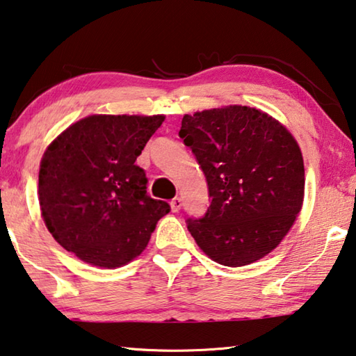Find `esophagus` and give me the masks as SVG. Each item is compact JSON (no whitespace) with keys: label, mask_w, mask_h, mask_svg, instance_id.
Listing matches in <instances>:
<instances>
[{"label":"esophagus","mask_w":356,"mask_h":356,"mask_svg":"<svg viewBox=\"0 0 356 356\" xmlns=\"http://www.w3.org/2000/svg\"><path fill=\"white\" fill-rule=\"evenodd\" d=\"M180 207H182V200H180V197H174L171 201V210L172 212H179Z\"/></svg>","instance_id":"esophagus-1"}]
</instances>
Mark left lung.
I'll use <instances>...</instances> for the list:
<instances>
[{"label":"left lung","mask_w":356,"mask_h":356,"mask_svg":"<svg viewBox=\"0 0 356 356\" xmlns=\"http://www.w3.org/2000/svg\"><path fill=\"white\" fill-rule=\"evenodd\" d=\"M179 136L206 176L212 200L186 227L206 254L226 267L275 250L303 204L305 166L289 130L256 108L231 105L185 114Z\"/></svg>","instance_id":"obj_1"}]
</instances>
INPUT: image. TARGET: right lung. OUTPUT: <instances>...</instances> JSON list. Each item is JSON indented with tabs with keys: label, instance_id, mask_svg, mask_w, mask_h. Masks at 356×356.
Here are the masks:
<instances>
[{
	"label": "right lung",
	"instance_id": "1",
	"mask_svg": "<svg viewBox=\"0 0 356 356\" xmlns=\"http://www.w3.org/2000/svg\"><path fill=\"white\" fill-rule=\"evenodd\" d=\"M165 116L94 114L72 124L45 150L39 202L56 242L86 264L116 268L146 248L166 201L147 195L135 165Z\"/></svg>",
	"mask_w": 356,
	"mask_h": 356
}]
</instances>
